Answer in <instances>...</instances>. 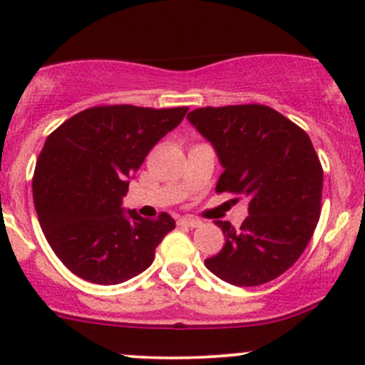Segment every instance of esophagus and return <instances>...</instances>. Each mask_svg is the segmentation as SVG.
Returning <instances> with one entry per match:
<instances>
[{
  "instance_id": "esophagus-1",
  "label": "esophagus",
  "mask_w": 365,
  "mask_h": 365,
  "mask_svg": "<svg viewBox=\"0 0 365 365\" xmlns=\"http://www.w3.org/2000/svg\"><path fill=\"white\" fill-rule=\"evenodd\" d=\"M178 222L183 224V226H189V227L201 226V220L200 219H194V217H182V219H180Z\"/></svg>"
}]
</instances>
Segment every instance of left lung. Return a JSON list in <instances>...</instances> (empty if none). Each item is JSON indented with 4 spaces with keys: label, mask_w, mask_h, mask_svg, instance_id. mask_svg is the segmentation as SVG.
Wrapping results in <instances>:
<instances>
[{
    "label": "left lung",
    "mask_w": 365,
    "mask_h": 365,
    "mask_svg": "<svg viewBox=\"0 0 365 365\" xmlns=\"http://www.w3.org/2000/svg\"><path fill=\"white\" fill-rule=\"evenodd\" d=\"M187 118L222 164L217 192L249 197L238 230L215 220L226 244L206 268L233 286L274 281L305 251L322 213L323 168L311 139L261 104L200 108Z\"/></svg>",
    "instance_id": "8db88e82"
}]
</instances>
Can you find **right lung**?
<instances>
[{
  "mask_svg": "<svg viewBox=\"0 0 365 365\" xmlns=\"http://www.w3.org/2000/svg\"><path fill=\"white\" fill-rule=\"evenodd\" d=\"M187 111L95 106L46 139L33 175V203L51 249L77 277L120 284L153 263L175 220L165 212L153 220L125 212L121 197L150 150Z\"/></svg>",
  "mask_w": 365,
  "mask_h": 365,
  "instance_id": "right-lung-1",
  "label": "right lung"
}]
</instances>
